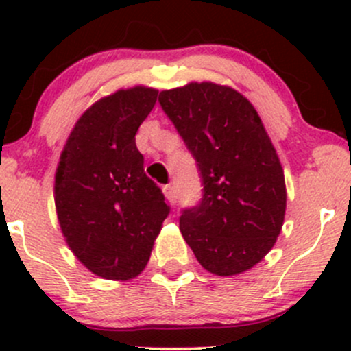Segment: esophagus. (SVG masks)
I'll use <instances>...</instances> for the list:
<instances>
[{"mask_svg": "<svg viewBox=\"0 0 351 351\" xmlns=\"http://www.w3.org/2000/svg\"><path fill=\"white\" fill-rule=\"evenodd\" d=\"M163 195L167 196V199L170 201V203H175L176 199V189H175V184H165L163 186Z\"/></svg>", "mask_w": 351, "mask_h": 351, "instance_id": "obj_1", "label": "esophagus"}]
</instances>
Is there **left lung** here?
Listing matches in <instances>:
<instances>
[{"label": "left lung", "instance_id": "8db88e82", "mask_svg": "<svg viewBox=\"0 0 351 351\" xmlns=\"http://www.w3.org/2000/svg\"><path fill=\"white\" fill-rule=\"evenodd\" d=\"M160 106L196 160L203 198L180 231L198 263L236 276L272 249L285 215L284 170L261 117L234 88L191 82L160 92Z\"/></svg>", "mask_w": 351, "mask_h": 351}]
</instances>
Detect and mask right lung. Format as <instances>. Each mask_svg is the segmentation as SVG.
<instances>
[{
  "label": "right lung",
  "instance_id": "1",
  "mask_svg": "<svg viewBox=\"0 0 351 351\" xmlns=\"http://www.w3.org/2000/svg\"><path fill=\"white\" fill-rule=\"evenodd\" d=\"M158 90L134 87L84 112L56 171L54 201L71 251L90 272L128 280L143 271L170 206L135 145Z\"/></svg>",
  "mask_w": 351,
  "mask_h": 351
}]
</instances>
